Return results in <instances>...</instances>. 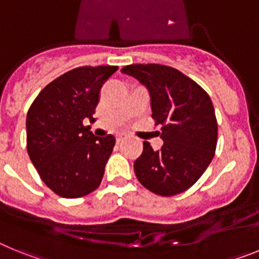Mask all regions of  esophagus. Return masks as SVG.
<instances>
[{
  "label": "esophagus",
  "instance_id": "1",
  "mask_svg": "<svg viewBox=\"0 0 259 259\" xmlns=\"http://www.w3.org/2000/svg\"><path fill=\"white\" fill-rule=\"evenodd\" d=\"M124 139H125V136H123V135H119V136L116 137V144H120L123 140H124Z\"/></svg>",
  "mask_w": 259,
  "mask_h": 259
}]
</instances>
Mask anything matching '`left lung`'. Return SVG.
<instances>
[{"mask_svg": "<svg viewBox=\"0 0 259 259\" xmlns=\"http://www.w3.org/2000/svg\"><path fill=\"white\" fill-rule=\"evenodd\" d=\"M123 74L149 89L152 118L161 125L163 145L153 150L144 141L135 161V174L146 189L163 197L185 192L200 179L212 161L218 123L212 102L194 80L170 66L130 65Z\"/></svg>", "mask_w": 259, "mask_h": 259, "instance_id": "left-lung-1", "label": "left lung"}]
</instances>
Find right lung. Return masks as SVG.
<instances>
[{
  "instance_id": "1",
  "label": "right lung",
  "mask_w": 259,
  "mask_h": 259,
  "mask_svg": "<svg viewBox=\"0 0 259 259\" xmlns=\"http://www.w3.org/2000/svg\"><path fill=\"white\" fill-rule=\"evenodd\" d=\"M118 66H83L48 84L27 113V152L41 180L63 198L100 187L115 137H97L83 120H95L100 89Z\"/></svg>"
}]
</instances>
